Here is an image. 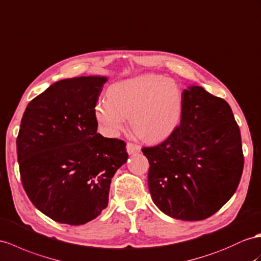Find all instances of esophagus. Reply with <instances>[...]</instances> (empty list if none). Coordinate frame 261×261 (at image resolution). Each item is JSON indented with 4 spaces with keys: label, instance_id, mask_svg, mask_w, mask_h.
I'll list each match as a JSON object with an SVG mask.
<instances>
[{
    "label": "esophagus",
    "instance_id": "34e87169",
    "mask_svg": "<svg viewBox=\"0 0 261 261\" xmlns=\"http://www.w3.org/2000/svg\"><path fill=\"white\" fill-rule=\"evenodd\" d=\"M140 151H141V146L139 144L132 142L126 143V152H128L129 154H136V153H139Z\"/></svg>",
    "mask_w": 261,
    "mask_h": 261
}]
</instances>
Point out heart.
<instances>
[{"instance_id":"b5f03b06","label":"heart","mask_w":261,"mask_h":261,"mask_svg":"<svg viewBox=\"0 0 261 261\" xmlns=\"http://www.w3.org/2000/svg\"><path fill=\"white\" fill-rule=\"evenodd\" d=\"M95 106V118L108 136H118L129 118L135 135L155 142L175 129L182 113V89L174 79L142 75L112 84Z\"/></svg>"}]
</instances>
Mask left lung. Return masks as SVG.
I'll return each instance as SVG.
<instances>
[{
	"instance_id": "8db88e82",
	"label": "left lung",
	"mask_w": 261,
	"mask_h": 261,
	"mask_svg": "<svg viewBox=\"0 0 261 261\" xmlns=\"http://www.w3.org/2000/svg\"><path fill=\"white\" fill-rule=\"evenodd\" d=\"M181 124L155 146H144L149 190L166 215L202 220L236 192L244 169L242 138L229 105L199 86L183 90Z\"/></svg>"
}]
</instances>
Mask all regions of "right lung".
Returning a JSON list of instances; mask_svg holds the SVG:
<instances>
[{
  "instance_id": "add662e5",
  "label": "right lung",
  "mask_w": 261,
  "mask_h": 261,
  "mask_svg": "<svg viewBox=\"0 0 261 261\" xmlns=\"http://www.w3.org/2000/svg\"><path fill=\"white\" fill-rule=\"evenodd\" d=\"M106 77L64 79L26 107L16 139L23 188L55 222L83 225L108 206L111 178L128 153L97 133L95 106Z\"/></svg>"
}]
</instances>
